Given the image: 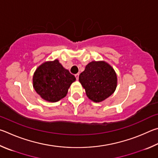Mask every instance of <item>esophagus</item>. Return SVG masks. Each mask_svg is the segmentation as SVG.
<instances>
[{
    "label": "esophagus",
    "instance_id": "1",
    "mask_svg": "<svg viewBox=\"0 0 158 158\" xmlns=\"http://www.w3.org/2000/svg\"><path fill=\"white\" fill-rule=\"evenodd\" d=\"M75 77H76V80H78V78H79V73H76V75H75Z\"/></svg>",
    "mask_w": 158,
    "mask_h": 158
}]
</instances>
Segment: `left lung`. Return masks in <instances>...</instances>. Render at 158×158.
<instances>
[{
  "label": "left lung",
  "instance_id": "left-lung-1",
  "mask_svg": "<svg viewBox=\"0 0 158 158\" xmlns=\"http://www.w3.org/2000/svg\"><path fill=\"white\" fill-rule=\"evenodd\" d=\"M79 81L85 89L87 97L98 103L114 92L117 77L114 70L108 64L93 61L80 74Z\"/></svg>",
  "mask_w": 158,
  "mask_h": 158
}]
</instances>
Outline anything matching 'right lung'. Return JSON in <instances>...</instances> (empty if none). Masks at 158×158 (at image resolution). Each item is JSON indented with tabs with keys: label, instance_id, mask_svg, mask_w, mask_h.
<instances>
[{
	"label": "right lung",
	"instance_id": "1",
	"mask_svg": "<svg viewBox=\"0 0 158 158\" xmlns=\"http://www.w3.org/2000/svg\"><path fill=\"white\" fill-rule=\"evenodd\" d=\"M76 77L63 67L57 60L39 66L33 76V87L39 95L49 102L65 97Z\"/></svg>",
	"mask_w": 158,
	"mask_h": 158
}]
</instances>
